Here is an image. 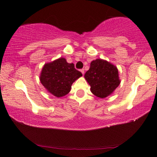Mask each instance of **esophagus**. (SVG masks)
I'll return each instance as SVG.
<instances>
[{"label": "esophagus", "instance_id": "1", "mask_svg": "<svg viewBox=\"0 0 157 157\" xmlns=\"http://www.w3.org/2000/svg\"><path fill=\"white\" fill-rule=\"evenodd\" d=\"M80 72H82V75H84V74H85V71H84V69H81V70H80Z\"/></svg>", "mask_w": 157, "mask_h": 157}]
</instances>
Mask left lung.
I'll use <instances>...</instances> for the list:
<instances>
[{
    "label": "left lung",
    "mask_w": 157,
    "mask_h": 157,
    "mask_svg": "<svg viewBox=\"0 0 157 157\" xmlns=\"http://www.w3.org/2000/svg\"><path fill=\"white\" fill-rule=\"evenodd\" d=\"M85 78L90 85L92 93L101 98H106L114 93L120 84L117 67L101 59L91 61Z\"/></svg>",
    "instance_id": "1"
}]
</instances>
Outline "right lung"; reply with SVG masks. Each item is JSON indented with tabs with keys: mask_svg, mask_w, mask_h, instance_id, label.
Segmentation results:
<instances>
[{
	"mask_svg": "<svg viewBox=\"0 0 157 157\" xmlns=\"http://www.w3.org/2000/svg\"><path fill=\"white\" fill-rule=\"evenodd\" d=\"M82 76V73L75 68L74 64H69L61 57L44 64L40 81L48 92L60 98L68 94L72 83Z\"/></svg>",
	"mask_w": 157,
	"mask_h": 157,
	"instance_id": "right-lung-1",
	"label": "right lung"
}]
</instances>
